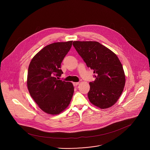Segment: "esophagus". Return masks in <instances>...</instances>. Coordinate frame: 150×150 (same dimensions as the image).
<instances>
[{"instance_id": "1", "label": "esophagus", "mask_w": 150, "mask_h": 150, "mask_svg": "<svg viewBox=\"0 0 150 150\" xmlns=\"http://www.w3.org/2000/svg\"><path fill=\"white\" fill-rule=\"evenodd\" d=\"M73 84L74 86H77L79 84V82H74V83H73Z\"/></svg>"}]
</instances>
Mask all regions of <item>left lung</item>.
Segmentation results:
<instances>
[{
    "label": "left lung",
    "mask_w": 150,
    "mask_h": 150,
    "mask_svg": "<svg viewBox=\"0 0 150 150\" xmlns=\"http://www.w3.org/2000/svg\"><path fill=\"white\" fill-rule=\"evenodd\" d=\"M73 45L95 73V80L89 83V101L103 109L112 106L120 97L125 84L124 71L118 58L97 42L74 41Z\"/></svg>",
    "instance_id": "1"
}]
</instances>
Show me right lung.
Returning <instances> with one entry per match:
<instances>
[{
  "mask_svg": "<svg viewBox=\"0 0 150 150\" xmlns=\"http://www.w3.org/2000/svg\"><path fill=\"white\" fill-rule=\"evenodd\" d=\"M73 41L52 43L44 47L32 59L27 86L31 97L43 111L56 115L65 110L71 100V83L59 80L63 73L61 63Z\"/></svg>",
  "mask_w": 150,
  "mask_h": 150,
  "instance_id": "right-lung-1",
  "label": "right lung"
}]
</instances>
